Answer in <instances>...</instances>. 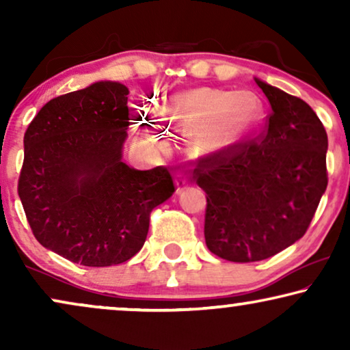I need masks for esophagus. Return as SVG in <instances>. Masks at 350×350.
Masks as SVG:
<instances>
[{"instance_id":"obj_1","label":"esophagus","mask_w":350,"mask_h":350,"mask_svg":"<svg viewBox=\"0 0 350 350\" xmlns=\"http://www.w3.org/2000/svg\"><path fill=\"white\" fill-rule=\"evenodd\" d=\"M175 186H176V193H181V191L188 186V180H186L183 175H178L175 180Z\"/></svg>"}]
</instances>
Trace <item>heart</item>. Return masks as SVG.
I'll use <instances>...</instances> for the list:
<instances>
[{
    "label": "heart",
    "instance_id": "obj_1",
    "mask_svg": "<svg viewBox=\"0 0 350 350\" xmlns=\"http://www.w3.org/2000/svg\"><path fill=\"white\" fill-rule=\"evenodd\" d=\"M157 113L164 127L188 132L196 154H215L231 150L256 131L262 119V102L252 90L199 88L162 100ZM137 137L164 145V133L150 124L138 126Z\"/></svg>",
    "mask_w": 350,
    "mask_h": 350
}]
</instances>
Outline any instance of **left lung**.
<instances>
[{
	"mask_svg": "<svg viewBox=\"0 0 350 350\" xmlns=\"http://www.w3.org/2000/svg\"><path fill=\"white\" fill-rule=\"evenodd\" d=\"M272 113L266 133L202 157L196 183L207 194L208 250L261 261L299 241L327 189L328 137L304 100L255 79Z\"/></svg>",
	"mask_w": 350,
	"mask_h": 350,
	"instance_id": "8db88e82",
	"label": "left lung"
}]
</instances>
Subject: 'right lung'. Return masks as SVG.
<instances>
[{
	"label": "right lung",
	"mask_w": 350,
	"mask_h": 350,
	"mask_svg": "<svg viewBox=\"0 0 350 350\" xmlns=\"http://www.w3.org/2000/svg\"><path fill=\"white\" fill-rule=\"evenodd\" d=\"M129 89L114 81L52 98L23 137L18 198L36 241L83 266L105 267L142 250L152 208L174 194L165 167L122 162Z\"/></svg>",
	"instance_id": "obj_1"
}]
</instances>
